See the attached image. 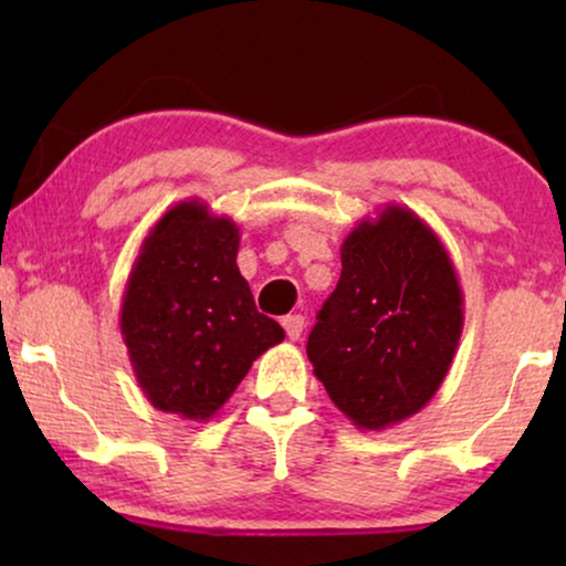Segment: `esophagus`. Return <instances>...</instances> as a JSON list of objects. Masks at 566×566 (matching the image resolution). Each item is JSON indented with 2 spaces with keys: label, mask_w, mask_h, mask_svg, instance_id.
<instances>
[{
  "label": "esophagus",
  "mask_w": 566,
  "mask_h": 566,
  "mask_svg": "<svg viewBox=\"0 0 566 566\" xmlns=\"http://www.w3.org/2000/svg\"><path fill=\"white\" fill-rule=\"evenodd\" d=\"M283 327H285V335H289V339H298L301 332H304V327H306V322L301 314H289V316H283Z\"/></svg>",
  "instance_id": "34e87169"
}]
</instances>
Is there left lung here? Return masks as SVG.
I'll return each instance as SVG.
<instances>
[{
	"label": "left lung",
	"mask_w": 566,
	"mask_h": 566,
	"mask_svg": "<svg viewBox=\"0 0 566 566\" xmlns=\"http://www.w3.org/2000/svg\"><path fill=\"white\" fill-rule=\"evenodd\" d=\"M339 260L306 355L355 428L386 430L420 412L448 376L463 332L461 283L436 231L397 203L363 219Z\"/></svg>",
	"instance_id": "8db88e82"
}]
</instances>
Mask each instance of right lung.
<instances>
[{
    "label": "right lung",
    "instance_id": "right-lung-1",
    "mask_svg": "<svg viewBox=\"0 0 566 566\" xmlns=\"http://www.w3.org/2000/svg\"><path fill=\"white\" fill-rule=\"evenodd\" d=\"M239 227L203 200L169 208L144 239L120 304V335L144 397L208 422L285 332L254 306L237 268Z\"/></svg>",
    "mask_w": 566,
    "mask_h": 566
}]
</instances>
